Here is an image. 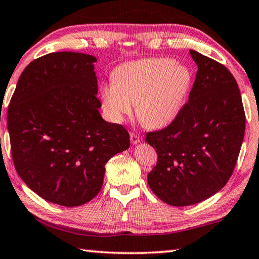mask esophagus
I'll list each match as a JSON object with an SVG mask.
<instances>
[{"instance_id":"esophagus-1","label":"esophagus","mask_w":259,"mask_h":259,"mask_svg":"<svg viewBox=\"0 0 259 259\" xmlns=\"http://www.w3.org/2000/svg\"><path fill=\"white\" fill-rule=\"evenodd\" d=\"M130 138H131V142H132L133 145L138 144V142H140V140H141V137L139 136V134L134 133V132H131V134H130Z\"/></svg>"}]
</instances>
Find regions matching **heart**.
Segmentation results:
<instances>
[{
	"instance_id": "1",
	"label": "heart",
	"mask_w": 259,
	"mask_h": 259,
	"mask_svg": "<svg viewBox=\"0 0 259 259\" xmlns=\"http://www.w3.org/2000/svg\"><path fill=\"white\" fill-rule=\"evenodd\" d=\"M112 78L113 83L100 90L108 119L123 121L137 103L139 119L152 128L169 125L178 118L193 84L189 67L168 58L125 63L114 70Z\"/></svg>"
}]
</instances>
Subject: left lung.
Returning <instances> with one entry per match:
<instances>
[{
    "mask_svg": "<svg viewBox=\"0 0 259 259\" xmlns=\"http://www.w3.org/2000/svg\"><path fill=\"white\" fill-rule=\"evenodd\" d=\"M196 78L178 118L146 134L155 148L156 166L148 186L161 201L185 207L207 200L234 171L245 132L237 81L221 63L189 50Z\"/></svg>",
    "mask_w": 259,
    "mask_h": 259,
    "instance_id": "left-lung-1",
    "label": "left lung"
}]
</instances>
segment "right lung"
I'll return each instance as SVG.
<instances>
[{
    "label": "right lung",
    "mask_w": 259,
    "mask_h": 259,
    "mask_svg": "<svg viewBox=\"0 0 259 259\" xmlns=\"http://www.w3.org/2000/svg\"><path fill=\"white\" fill-rule=\"evenodd\" d=\"M97 58L51 52L25 67L7 115L17 174L51 203L78 207L100 192L105 164L130 147L122 125L98 108Z\"/></svg>",
    "instance_id": "right-lung-1"
}]
</instances>
